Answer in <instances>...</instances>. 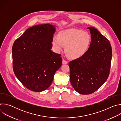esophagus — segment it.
<instances>
[{
  "label": "esophagus",
  "mask_w": 121,
  "mask_h": 121,
  "mask_svg": "<svg viewBox=\"0 0 121 121\" xmlns=\"http://www.w3.org/2000/svg\"><path fill=\"white\" fill-rule=\"evenodd\" d=\"M62 63H63V64H64V65H65V64H67V63H68V62L66 61V60H65V59H63V61H62Z\"/></svg>",
  "instance_id": "obj_1"
}]
</instances>
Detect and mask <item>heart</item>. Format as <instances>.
<instances>
[{"label":"heart","mask_w":121,"mask_h":121,"mask_svg":"<svg viewBox=\"0 0 121 121\" xmlns=\"http://www.w3.org/2000/svg\"><path fill=\"white\" fill-rule=\"evenodd\" d=\"M91 42V37L87 32L76 29L61 31L58 36L54 37L52 44L54 50L59 53L65 46L67 56L76 59L83 56L88 51Z\"/></svg>","instance_id":"heart-1"}]
</instances>
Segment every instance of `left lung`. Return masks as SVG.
I'll list each match as a JSON object with an SVG mask.
<instances>
[{"label": "left lung", "instance_id": "1", "mask_svg": "<svg viewBox=\"0 0 121 121\" xmlns=\"http://www.w3.org/2000/svg\"><path fill=\"white\" fill-rule=\"evenodd\" d=\"M87 28L90 30L91 39L88 51L83 56L68 64L72 87L83 95L94 92L107 80L112 57L109 41L94 27Z\"/></svg>", "mask_w": 121, "mask_h": 121}]
</instances>
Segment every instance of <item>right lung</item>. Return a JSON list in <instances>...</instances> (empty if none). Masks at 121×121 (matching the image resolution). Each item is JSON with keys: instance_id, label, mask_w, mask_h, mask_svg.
<instances>
[{"instance_id": "1", "label": "right lung", "mask_w": 121, "mask_h": 121, "mask_svg": "<svg viewBox=\"0 0 121 121\" xmlns=\"http://www.w3.org/2000/svg\"><path fill=\"white\" fill-rule=\"evenodd\" d=\"M55 26L40 24L28 28L12 46L13 68L16 77L28 90L41 92L48 88L61 67L60 54L51 50Z\"/></svg>"}]
</instances>
